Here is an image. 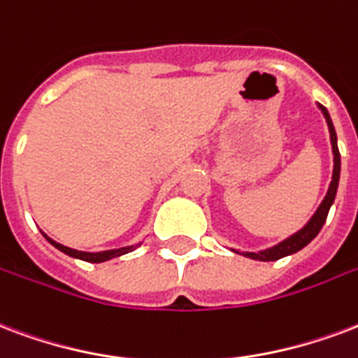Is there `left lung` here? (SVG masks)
<instances>
[{
	"instance_id": "left-lung-1",
	"label": "left lung",
	"mask_w": 358,
	"mask_h": 358,
	"mask_svg": "<svg viewBox=\"0 0 358 358\" xmlns=\"http://www.w3.org/2000/svg\"><path fill=\"white\" fill-rule=\"evenodd\" d=\"M319 109L322 111L324 118H327V124H329V131H330V143H332V155H334V171H332V181H330L329 192L324 196V200L321 201V206L317 208V211L313 213L308 222H306V227L300 228L296 234H292L291 238H287L278 245L270 247V249H264V251L259 252H249V251H236L232 249L234 252H240L247 259L252 260H262V262H270V260H279L283 259V257H289V255H294L300 249L308 245L313 238H315L317 234L321 232L322 224H324V220L329 217L330 206L334 203L336 192H338V182H340V169H342V160H340V150H338V138H336V130L334 124H332V118H330L329 111H327V107H322L321 103H317Z\"/></svg>"
}]
</instances>
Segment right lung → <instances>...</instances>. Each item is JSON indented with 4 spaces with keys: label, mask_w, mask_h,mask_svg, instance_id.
<instances>
[{
    "label": "right lung",
    "mask_w": 358,
    "mask_h": 358,
    "mask_svg": "<svg viewBox=\"0 0 358 358\" xmlns=\"http://www.w3.org/2000/svg\"><path fill=\"white\" fill-rule=\"evenodd\" d=\"M47 241L50 245H55L58 251L66 252L69 257H73V259H79V260H87V262H106V260H111V259H117L120 255H126V252L134 251L136 247L139 245H128V247H120V249H109V251H99V252H87V251H77V249H71V247H66L58 243V241L50 240L47 234H43Z\"/></svg>",
    "instance_id": "add662e5"
}]
</instances>
